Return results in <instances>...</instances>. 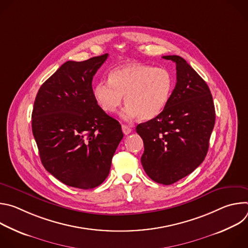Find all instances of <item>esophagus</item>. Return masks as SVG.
<instances>
[{"label": "esophagus", "instance_id": "34e87169", "mask_svg": "<svg viewBox=\"0 0 248 248\" xmlns=\"http://www.w3.org/2000/svg\"><path fill=\"white\" fill-rule=\"evenodd\" d=\"M122 129H123L124 134H125V135L129 134V133L131 132V130H132L131 127L128 126V125H126V124H122Z\"/></svg>", "mask_w": 248, "mask_h": 248}]
</instances>
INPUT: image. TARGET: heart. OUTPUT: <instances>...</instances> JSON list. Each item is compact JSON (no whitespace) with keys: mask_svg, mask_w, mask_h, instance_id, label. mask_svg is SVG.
<instances>
[{"mask_svg":"<svg viewBox=\"0 0 248 248\" xmlns=\"http://www.w3.org/2000/svg\"><path fill=\"white\" fill-rule=\"evenodd\" d=\"M172 89L173 77L167 68L127 62L111 70L109 81L97 82L93 87V95L107 113H115L124 96L127 106L123 117L132 119L138 116L141 121H148L165 110Z\"/></svg>","mask_w":248,"mask_h":248,"instance_id":"b5f03b06","label":"heart"}]
</instances>
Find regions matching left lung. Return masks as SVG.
Segmentation results:
<instances>
[{
    "label": "left lung",
    "mask_w": 248,
    "mask_h": 248,
    "mask_svg": "<svg viewBox=\"0 0 248 248\" xmlns=\"http://www.w3.org/2000/svg\"><path fill=\"white\" fill-rule=\"evenodd\" d=\"M175 62L176 83L165 110L139 124L143 139L141 164L151 180L171 185L192 172L205 159L215 124V107L207 83L180 56H164Z\"/></svg>",
    "instance_id": "left-lung-1"
}]
</instances>
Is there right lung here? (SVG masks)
Segmentation results:
<instances>
[{"label": "right lung", "mask_w": 248, "mask_h": 248, "mask_svg": "<svg viewBox=\"0 0 248 248\" xmlns=\"http://www.w3.org/2000/svg\"><path fill=\"white\" fill-rule=\"evenodd\" d=\"M108 56L64 62L35 98L32 132L41 162L68 186H100L124 137L120 123L101 109L93 95V77Z\"/></svg>", "instance_id": "1"}]
</instances>
